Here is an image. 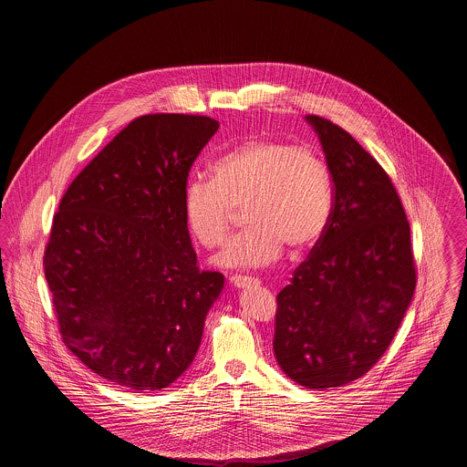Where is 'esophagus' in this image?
Segmentation results:
<instances>
[{
	"mask_svg": "<svg viewBox=\"0 0 467 467\" xmlns=\"http://www.w3.org/2000/svg\"><path fill=\"white\" fill-rule=\"evenodd\" d=\"M229 282H231L233 287L242 289V287H246L248 284H252V282H255V280H254V278H248V276H244V275H233V276L229 278Z\"/></svg>",
	"mask_w": 467,
	"mask_h": 467,
	"instance_id": "obj_1",
	"label": "esophagus"
}]
</instances>
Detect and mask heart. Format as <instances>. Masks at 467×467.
Segmentation results:
<instances>
[{
    "label": "heart",
    "mask_w": 467,
    "mask_h": 467,
    "mask_svg": "<svg viewBox=\"0 0 467 467\" xmlns=\"http://www.w3.org/2000/svg\"><path fill=\"white\" fill-rule=\"evenodd\" d=\"M333 177L310 145L252 138L212 162V177L189 178L185 219L204 248L225 242L234 210L248 225L219 255L231 267L276 261L285 246L303 254L318 244L333 217Z\"/></svg>",
    "instance_id": "1"
}]
</instances>
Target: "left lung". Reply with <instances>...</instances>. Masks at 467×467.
<instances>
[{
  "mask_svg": "<svg viewBox=\"0 0 467 467\" xmlns=\"http://www.w3.org/2000/svg\"><path fill=\"white\" fill-rule=\"evenodd\" d=\"M333 177V217L276 296L273 350L306 389L364 377L400 329L417 284L410 223L377 159L331 120L306 115Z\"/></svg>",
  "mask_w": 467,
  "mask_h": 467,
  "instance_id": "1",
  "label": "left lung"
}]
</instances>
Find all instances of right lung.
Instances as JSON below:
<instances>
[{"label": "right lung", "mask_w": 467, "mask_h": 467, "mask_svg": "<svg viewBox=\"0 0 467 467\" xmlns=\"http://www.w3.org/2000/svg\"><path fill=\"white\" fill-rule=\"evenodd\" d=\"M217 130L204 115L134 119L54 215L44 267L63 341L120 387H170L221 296L223 275L198 267L183 210L191 166Z\"/></svg>", "instance_id": "add662e5"}]
</instances>
